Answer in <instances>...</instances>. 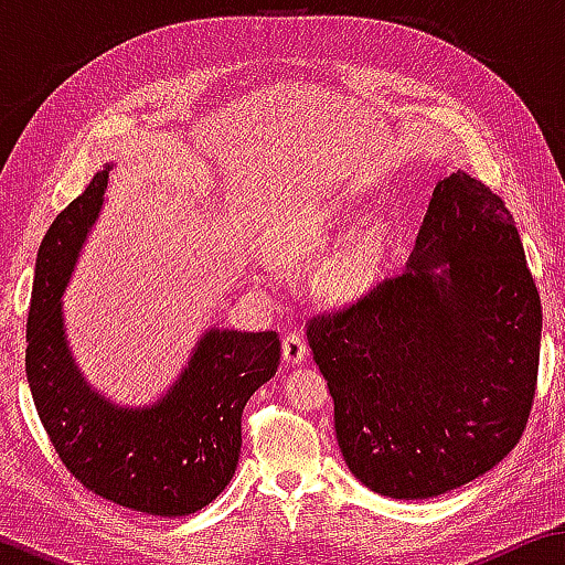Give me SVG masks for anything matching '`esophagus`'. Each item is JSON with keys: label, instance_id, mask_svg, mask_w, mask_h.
Instances as JSON below:
<instances>
[{"label": "esophagus", "instance_id": "1", "mask_svg": "<svg viewBox=\"0 0 565 565\" xmlns=\"http://www.w3.org/2000/svg\"><path fill=\"white\" fill-rule=\"evenodd\" d=\"M281 356L286 366H299V363H303L306 356H309V347H306V341L299 333H289L281 343Z\"/></svg>", "mask_w": 565, "mask_h": 565}]
</instances>
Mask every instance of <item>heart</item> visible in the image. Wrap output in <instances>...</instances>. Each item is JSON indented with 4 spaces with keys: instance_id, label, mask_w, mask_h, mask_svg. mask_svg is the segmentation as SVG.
Wrapping results in <instances>:
<instances>
[{
    "instance_id": "heart-1",
    "label": "heart",
    "mask_w": 565,
    "mask_h": 565,
    "mask_svg": "<svg viewBox=\"0 0 565 565\" xmlns=\"http://www.w3.org/2000/svg\"><path fill=\"white\" fill-rule=\"evenodd\" d=\"M339 212L333 206H299L286 212L269 232L266 244L276 262L306 266L329 252ZM379 228L361 226L347 242L333 248L319 269L321 291L333 301H353L371 291L381 264Z\"/></svg>"
}]
</instances>
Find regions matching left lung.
Returning <instances> with one entry per match:
<instances>
[{
  "label": "left lung",
  "instance_id": "1",
  "mask_svg": "<svg viewBox=\"0 0 565 565\" xmlns=\"http://www.w3.org/2000/svg\"><path fill=\"white\" fill-rule=\"evenodd\" d=\"M541 321L509 209L466 171L438 181L404 274L306 331L349 471L401 501L489 473L529 420Z\"/></svg>",
  "mask_w": 565,
  "mask_h": 565
}]
</instances>
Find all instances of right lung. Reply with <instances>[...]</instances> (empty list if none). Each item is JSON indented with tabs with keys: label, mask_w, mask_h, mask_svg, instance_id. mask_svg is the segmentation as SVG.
Listing matches in <instances>:
<instances>
[{
	"label": "right lung",
	"mask_w": 565,
	"mask_h": 565,
	"mask_svg": "<svg viewBox=\"0 0 565 565\" xmlns=\"http://www.w3.org/2000/svg\"><path fill=\"white\" fill-rule=\"evenodd\" d=\"M104 164L44 234L26 321V381L56 454L102 499L161 519L202 511L222 493L242 454V414L279 369L276 331L209 327L174 384L145 406L94 388L66 339L64 301L109 171Z\"/></svg>",
	"instance_id": "obj_1"
}]
</instances>
